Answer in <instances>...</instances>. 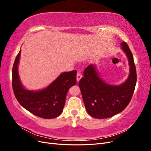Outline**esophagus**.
<instances>
[{"label":"esophagus","mask_w":151,"mask_h":151,"mask_svg":"<svg viewBox=\"0 0 151 151\" xmlns=\"http://www.w3.org/2000/svg\"><path fill=\"white\" fill-rule=\"evenodd\" d=\"M82 74H81L80 72H78L77 74V82H79V81H80V79L82 78Z\"/></svg>","instance_id":"obj_1"}]
</instances>
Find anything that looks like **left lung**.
Masks as SVG:
<instances>
[{"mask_svg":"<svg viewBox=\"0 0 151 151\" xmlns=\"http://www.w3.org/2000/svg\"><path fill=\"white\" fill-rule=\"evenodd\" d=\"M120 45L130 66L129 77L124 83L120 85L106 83L99 77L94 64L85 68L84 77L79 83L86 111L94 118H108L122 112L133 96L137 82L133 55L125 42Z\"/></svg>","mask_w":151,"mask_h":151,"instance_id":"8db88e82","label":"left lung"}]
</instances>
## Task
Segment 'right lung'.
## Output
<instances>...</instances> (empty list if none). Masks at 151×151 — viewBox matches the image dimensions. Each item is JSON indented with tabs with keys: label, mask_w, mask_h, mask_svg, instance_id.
Masks as SVG:
<instances>
[{
	"label": "right lung",
	"mask_w": 151,
	"mask_h": 151,
	"mask_svg": "<svg viewBox=\"0 0 151 151\" xmlns=\"http://www.w3.org/2000/svg\"><path fill=\"white\" fill-rule=\"evenodd\" d=\"M21 52L20 50L12 68V88L18 102L32 114L45 119H52L60 115L67 91L76 84L77 71L62 72L42 90L26 89L22 86L18 73Z\"/></svg>",
	"instance_id": "obj_1"
}]
</instances>
